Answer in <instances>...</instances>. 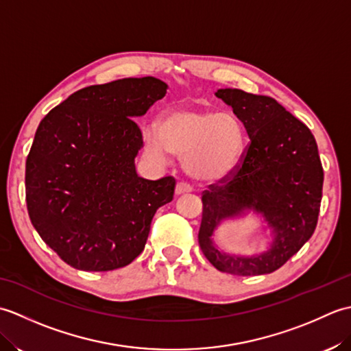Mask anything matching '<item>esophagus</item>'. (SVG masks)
I'll return each mask as SVG.
<instances>
[{
  "label": "esophagus",
  "instance_id": "obj_1",
  "mask_svg": "<svg viewBox=\"0 0 351 351\" xmlns=\"http://www.w3.org/2000/svg\"><path fill=\"white\" fill-rule=\"evenodd\" d=\"M191 191V189H190V185H187V184H184V182H178L176 184V189H175V193H176V196H181V195H185V193H190Z\"/></svg>",
  "mask_w": 351,
  "mask_h": 351
}]
</instances>
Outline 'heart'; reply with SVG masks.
Segmentation results:
<instances>
[{
  "label": "heart",
  "instance_id": "1",
  "mask_svg": "<svg viewBox=\"0 0 351 351\" xmlns=\"http://www.w3.org/2000/svg\"><path fill=\"white\" fill-rule=\"evenodd\" d=\"M147 151L156 158H184L187 175L199 182H219L240 162L244 145L241 123L234 114L213 110L178 108L160 119L158 132H145Z\"/></svg>",
  "mask_w": 351,
  "mask_h": 351
}]
</instances>
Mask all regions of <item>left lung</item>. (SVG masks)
<instances>
[{
  "mask_svg": "<svg viewBox=\"0 0 351 351\" xmlns=\"http://www.w3.org/2000/svg\"><path fill=\"white\" fill-rule=\"evenodd\" d=\"M215 96L232 107L250 141L232 176L204 193L199 245L219 271L273 273L315 230L324 180L317 141L306 125L270 96L240 88H219ZM250 210L271 229L269 249L252 257L221 252L213 243L215 230Z\"/></svg>",
  "mask_w": 351,
  "mask_h": 351,
  "instance_id": "obj_1",
  "label": "left lung"
}]
</instances>
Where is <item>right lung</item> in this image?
Listing matches in <instances>:
<instances>
[{"label": "right lung", "mask_w": 351, "mask_h": 351, "mask_svg": "<svg viewBox=\"0 0 351 351\" xmlns=\"http://www.w3.org/2000/svg\"><path fill=\"white\" fill-rule=\"evenodd\" d=\"M166 92L154 77L88 86L39 123L25 166L28 215L42 240L77 270L131 264L156 210L173 199V178L143 180L134 162L143 147L134 117Z\"/></svg>", "instance_id": "right-lung-1"}]
</instances>
